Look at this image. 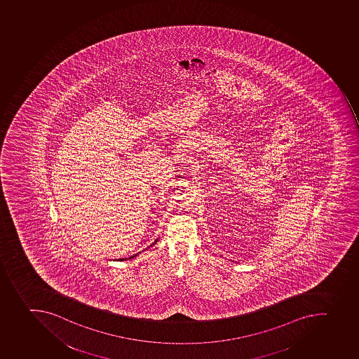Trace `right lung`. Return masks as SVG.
Masks as SVG:
<instances>
[{
	"mask_svg": "<svg viewBox=\"0 0 359 359\" xmlns=\"http://www.w3.org/2000/svg\"><path fill=\"white\" fill-rule=\"evenodd\" d=\"M158 242V239H155L154 241V243H153L152 245L151 246H153L154 245L155 243ZM138 253H140V252H138ZM138 253H137V255H133V257H130L129 259H131V258H133V257H137V255H138ZM126 258H123V259H120L121 262H123V260H126Z\"/></svg>",
	"mask_w": 359,
	"mask_h": 359,
	"instance_id": "right-lung-1",
	"label": "right lung"
}]
</instances>
